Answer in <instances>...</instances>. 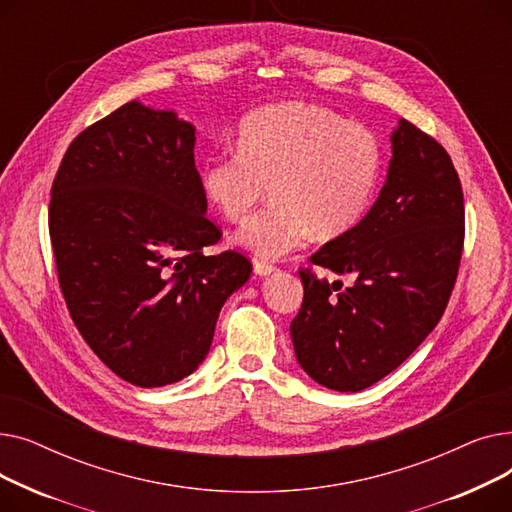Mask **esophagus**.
I'll list each match as a JSON object with an SVG mask.
<instances>
[{"mask_svg": "<svg viewBox=\"0 0 512 512\" xmlns=\"http://www.w3.org/2000/svg\"><path fill=\"white\" fill-rule=\"evenodd\" d=\"M278 270V267L274 265V263H270V261H255V274L257 276H270V274H274Z\"/></svg>", "mask_w": 512, "mask_h": 512, "instance_id": "1", "label": "esophagus"}]
</instances>
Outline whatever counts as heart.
<instances>
[{"mask_svg":"<svg viewBox=\"0 0 512 512\" xmlns=\"http://www.w3.org/2000/svg\"><path fill=\"white\" fill-rule=\"evenodd\" d=\"M238 149L211 155L201 170L207 199L230 222H245L240 245L265 259L299 249L311 236L332 240L355 228L382 174L375 134L305 101L265 105L242 118Z\"/></svg>","mask_w":512,"mask_h":512,"instance_id":"1","label":"heart"}]
</instances>
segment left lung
<instances>
[{
	"instance_id": "left-lung-1",
	"label": "left lung",
	"mask_w": 512,
	"mask_h": 512,
	"mask_svg": "<svg viewBox=\"0 0 512 512\" xmlns=\"http://www.w3.org/2000/svg\"><path fill=\"white\" fill-rule=\"evenodd\" d=\"M465 242V203L446 149L400 120L378 201L311 263L355 282L299 272L303 305L290 336L301 367L338 392H359L394 371L448 305Z\"/></svg>"
}]
</instances>
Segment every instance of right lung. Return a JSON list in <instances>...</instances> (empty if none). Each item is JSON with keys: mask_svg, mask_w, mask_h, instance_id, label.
<instances>
[{"mask_svg": "<svg viewBox=\"0 0 512 512\" xmlns=\"http://www.w3.org/2000/svg\"><path fill=\"white\" fill-rule=\"evenodd\" d=\"M195 168V128L130 101L70 143L51 184L49 236L80 336L122 380L157 388L207 357L215 321L251 276L222 238Z\"/></svg>", "mask_w": 512, "mask_h": 512, "instance_id": "add662e5", "label": "right lung"}]
</instances>
